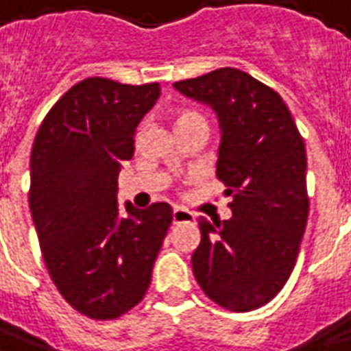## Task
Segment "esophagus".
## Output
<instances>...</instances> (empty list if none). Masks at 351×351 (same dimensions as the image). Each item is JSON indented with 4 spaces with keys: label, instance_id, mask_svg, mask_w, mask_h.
Here are the masks:
<instances>
[{
    "label": "esophagus",
    "instance_id": "esophagus-1",
    "mask_svg": "<svg viewBox=\"0 0 351 351\" xmlns=\"http://www.w3.org/2000/svg\"><path fill=\"white\" fill-rule=\"evenodd\" d=\"M191 221H195V216L188 210H184V208H175L173 210V223L178 226V223H191Z\"/></svg>",
    "mask_w": 351,
    "mask_h": 351
}]
</instances>
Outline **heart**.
Returning a JSON list of instances; mask_svg holds the SVG:
<instances>
[{
    "instance_id": "1",
    "label": "heart",
    "mask_w": 351,
    "mask_h": 351,
    "mask_svg": "<svg viewBox=\"0 0 351 351\" xmlns=\"http://www.w3.org/2000/svg\"><path fill=\"white\" fill-rule=\"evenodd\" d=\"M191 120H203V116L197 114V112H191V110H180L175 116V128L182 125V123L191 122Z\"/></svg>"
}]
</instances>
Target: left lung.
<instances>
[{
  "instance_id": "8db88e82",
  "label": "left lung",
  "mask_w": 351,
  "mask_h": 351,
  "mask_svg": "<svg viewBox=\"0 0 351 351\" xmlns=\"http://www.w3.org/2000/svg\"><path fill=\"white\" fill-rule=\"evenodd\" d=\"M220 122L216 175L233 216H199L201 243L191 256L208 299L248 312L276 297L293 271L308 220L306 150L286 103L248 73L221 67L175 82Z\"/></svg>"
}]
</instances>
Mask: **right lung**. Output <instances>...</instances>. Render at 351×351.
<instances>
[{
    "mask_svg": "<svg viewBox=\"0 0 351 351\" xmlns=\"http://www.w3.org/2000/svg\"><path fill=\"white\" fill-rule=\"evenodd\" d=\"M160 93L158 82L84 79L50 108L32 148L29 210L43 259L65 301L92 319L141 302L173 221L167 203H125L128 216L118 208V175Z\"/></svg>",
    "mask_w": 351,
    "mask_h": 351,
    "instance_id": "obj_1",
    "label": "right lung"
}]
</instances>
